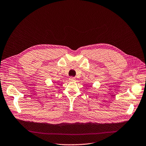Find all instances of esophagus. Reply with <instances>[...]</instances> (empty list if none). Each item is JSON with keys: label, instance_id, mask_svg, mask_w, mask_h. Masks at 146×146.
Instances as JSON below:
<instances>
[{"label": "esophagus", "instance_id": "34e87169", "mask_svg": "<svg viewBox=\"0 0 146 146\" xmlns=\"http://www.w3.org/2000/svg\"><path fill=\"white\" fill-rule=\"evenodd\" d=\"M69 80H70V81H74V80H76V78H75V77H70L69 78Z\"/></svg>", "mask_w": 146, "mask_h": 146}]
</instances>
